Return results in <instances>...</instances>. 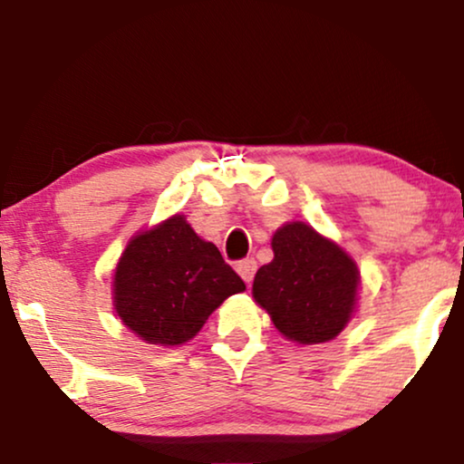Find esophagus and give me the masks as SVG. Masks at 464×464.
<instances>
[{"label":"esophagus","mask_w":464,"mask_h":464,"mask_svg":"<svg viewBox=\"0 0 464 464\" xmlns=\"http://www.w3.org/2000/svg\"><path fill=\"white\" fill-rule=\"evenodd\" d=\"M255 270H257V262H255L253 257H250V259H242V262L237 264V275L242 276V279L246 281V284H250V281H253Z\"/></svg>","instance_id":"obj_1"}]
</instances>
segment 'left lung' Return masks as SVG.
I'll list each match as a JSON object with an SVG mask.
<instances>
[{
	"instance_id": "obj_1",
	"label": "left lung",
	"mask_w": 464,
	"mask_h": 464,
	"mask_svg": "<svg viewBox=\"0 0 464 464\" xmlns=\"http://www.w3.org/2000/svg\"><path fill=\"white\" fill-rule=\"evenodd\" d=\"M273 253V262L255 275V301L287 340L299 344L334 340L355 312L358 266L305 222L276 228Z\"/></svg>"
}]
</instances>
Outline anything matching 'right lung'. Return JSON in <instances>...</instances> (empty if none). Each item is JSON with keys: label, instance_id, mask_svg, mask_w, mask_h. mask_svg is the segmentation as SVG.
Listing matches in <instances>:
<instances>
[{"label": "right lung", "instance_id": "add662e5", "mask_svg": "<svg viewBox=\"0 0 464 464\" xmlns=\"http://www.w3.org/2000/svg\"><path fill=\"white\" fill-rule=\"evenodd\" d=\"M244 290L216 244L177 214L126 244L113 276V307L141 340L177 347L200 332L222 301Z\"/></svg>", "mask_w": 464, "mask_h": 464}]
</instances>
